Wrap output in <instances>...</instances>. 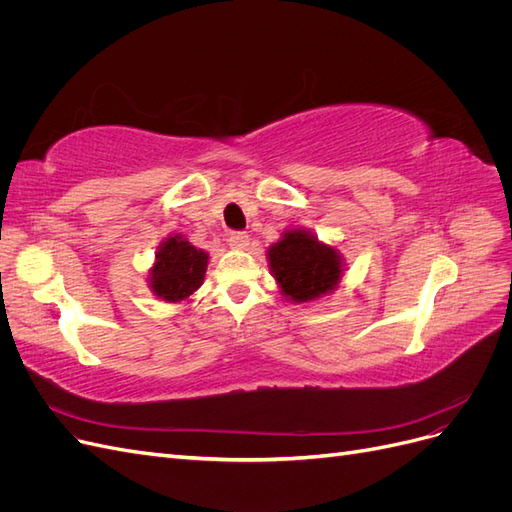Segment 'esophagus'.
Wrapping results in <instances>:
<instances>
[{"instance_id":"34e87169","label":"esophagus","mask_w":512,"mask_h":512,"mask_svg":"<svg viewBox=\"0 0 512 512\" xmlns=\"http://www.w3.org/2000/svg\"><path fill=\"white\" fill-rule=\"evenodd\" d=\"M228 243L232 247H237V250H245V247L250 245V235H247V232H241V230L228 232Z\"/></svg>"}]
</instances>
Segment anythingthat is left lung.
<instances>
[{"label":"left lung","mask_w":512,"mask_h":512,"mask_svg":"<svg viewBox=\"0 0 512 512\" xmlns=\"http://www.w3.org/2000/svg\"><path fill=\"white\" fill-rule=\"evenodd\" d=\"M269 267L282 294L305 303L329 294L342 280V256L307 230H288L269 247Z\"/></svg>","instance_id":"left-lung-1"}]
</instances>
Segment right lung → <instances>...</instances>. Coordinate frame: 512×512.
<instances>
[{
    "mask_svg": "<svg viewBox=\"0 0 512 512\" xmlns=\"http://www.w3.org/2000/svg\"><path fill=\"white\" fill-rule=\"evenodd\" d=\"M207 252L185 241L181 235L168 237L156 254V265L149 273V286L164 301H183L205 280Z\"/></svg>",
    "mask_w": 512,
    "mask_h": 512,
    "instance_id": "1",
    "label": "right lung"
}]
</instances>
